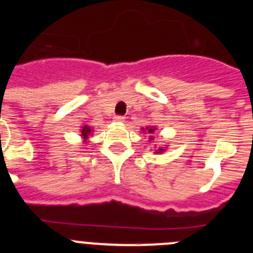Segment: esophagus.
<instances>
[{
  "instance_id": "1",
  "label": "esophagus",
  "mask_w": 253,
  "mask_h": 253,
  "mask_svg": "<svg viewBox=\"0 0 253 253\" xmlns=\"http://www.w3.org/2000/svg\"><path fill=\"white\" fill-rule=\"evenodd\" d=\"M124 120H125V118L122 115H116L115 118H114V122H116V123H123Z\"/></svg>"
}]
</instances>
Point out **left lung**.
I'll use <instances>...</instances> for the list:
<instances>
[{
    "instance_id": "obj_1",
    "label": "left lung",
    "mask_w": 253,
    "mask_h": 253,
    "mask_svg": "<svg viewBox=\"0 0 253 253\" xmlns=\"http://www.w3.org/2000/svg\"><path fill=\"white\" fill-rule=\"evenodd\" d=\"M142 130H144L147 134H148V140H154V131L157 130L156 126H146V129L143 128ZM165 151H166V147H160V148L154 152V153H162V152Z\"/></svg>"
}]
</instances>
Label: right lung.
<instances>
[{
	"label": "right lung",
	"mask_w": 253,
	"mask_h": 253,
	"mask_svg": "<svg viewBox=\"0 0 253 253\" xmlns=\"http://www.w3.org/2000/svg\"><path fill=\"white\" fill-rule=\"evenodd\" d=\"M90 134H91V128H90V126H88V125H84V126H82V130H81L82 138H84V139L86 140L87 138H88V135H90Z\"/></svg>",
	"instance_id": "1"
}]
</instances>
